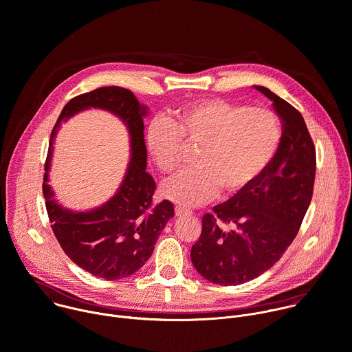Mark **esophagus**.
Here are the masks:
<instances>
[{
    "mask_svg": "<svg viewBox=\"0 0 352 352\" xmlns=\"http://www.w3.org/2000/svg\"><path fill=\"white\" fill-rule=\"evenodd\" d=\"M189 214H192L190 210H188L185 207H181V206L175 207V215L177 217H184V215H189Z\"/></svg>",
    "mask_w": 352,
    "mask_h": 352,
    "instance_id": "obj_1",
    "label": "esophagus"
}]
</instances>
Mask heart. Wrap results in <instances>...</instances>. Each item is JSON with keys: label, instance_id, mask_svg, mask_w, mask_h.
<instances>
[{"label": "heart", "instance_id": "b5f03b06", "mask_svg": "<svg viewBox=\"0 0 352 352\" xmlns=\"http://www.w3.org/2000/svg\"><path fill=\"white\" fill-rule=\"evenodd\" d=\"M282 140L275 113L245 107L218 98L192 102L177 111L174 122L155 119L146 131V149L153 164L173 173L184 141L199 144L195 168L185 170L162 186L166 199L193 207L245 190L267 168Z\"/></svg>", "mask_w": 352, "mask_h": 352}]
</instances>
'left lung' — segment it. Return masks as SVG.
<instances>
[{"label":"left lung","instance_id":"1","mask_svg":"<svg viewBox=\"0 0 352 352\" xmlns=\"http://www.w3.org/2000/svg\"><path fill=\"white\" fill-rule=\"evenodd\" d=\"M282 119V140L267 168L245 190L212 207L190 258L207 280L238 286L274 267L294 241L309 207L316 153L301 113L256 85Z\"/></svg>","mask_w":352,"mask_h":352}]
</instances>
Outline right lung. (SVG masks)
<instances>
[{
	"instance_id": "add662e5",
	"label": "right lung",
	"mask_w": 352,
	"mask_h": 352,
	"mask_svg": "<svg viewBox=\"0 0 352 352\" xmlns=\"http://www.w3.org/2000/svg\"><path fill=\"white\" fill-rule=\"evenodd\" d=\"M89 107L109 109L125 122L132 135V160L120 190L110 201L94 210L76 213L57 204L46 181L60 123ZM144 116L146 106L130 89L100 87L66 103L50 138L43 193L54 235L76 265L106 280L127 278L142 268L167 221L174 217L171 201L152 203L156 184L146 173Z\"/></svg>"
}]
</instances>
